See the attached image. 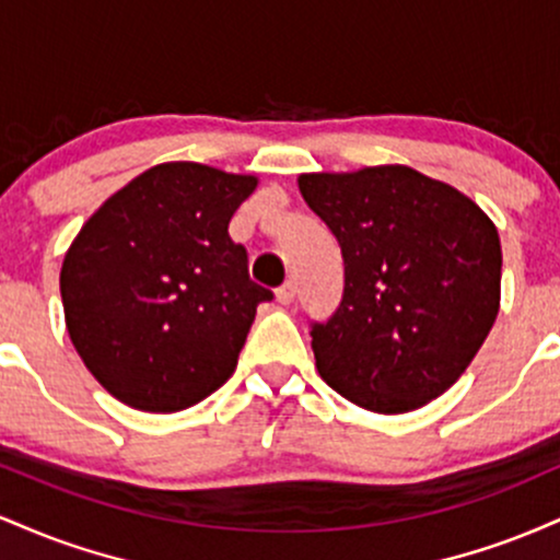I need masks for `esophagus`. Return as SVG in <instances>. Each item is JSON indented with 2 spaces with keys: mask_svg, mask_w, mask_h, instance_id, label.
Listing matches in <instances>:
<instances>
[{
  "mask_svg": "<svg viewBox=\"0 0 560 560\" xmlns=\"http://www.w3.org/2000/svg\"><path fill=\"white\" fill-rule=\"evenodd\" d=\"M294 292H298V289H294L292 281H289V284L276 289V300H279L281 305H289V302H294Z\"/></svg>",
  "mask_w": 560,
  "mask_h": 560,
  "instance_id": "34e87169",
  "label": "esophagus"
}]
</instances>
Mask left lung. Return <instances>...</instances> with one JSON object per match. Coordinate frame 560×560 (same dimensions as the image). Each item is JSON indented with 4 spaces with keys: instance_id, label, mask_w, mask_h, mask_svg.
Listing matches in <instances>:
<instances>
[{
    "instance_id": "obj_1",
    "label": "left lung",
    "mask_w": 560,
    "mask_h": 560,
    "mask_svg": "<svg viewBox=\"0 0 560 560\" xmlns=\"http://www.w3.org/2000/svg\"><path fill=\"white\" fill-rule=\"evenodd\" d=\"M342 247L345 294L313 324L324 382L374 413H408L458 382L500 311V236L455 186L408 165L302 173Z\"/></svg>"
}]
</instances>
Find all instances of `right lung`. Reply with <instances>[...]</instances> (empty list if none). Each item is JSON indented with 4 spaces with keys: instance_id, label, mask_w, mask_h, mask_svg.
Returning a JSON list of instances; mask_svg holds the SVG:
<instances>
[{
    "instance_id": "add662e5",
    "label": "right lung",
    "mask_w": 560,
    "mask_h": 560,
    "mask_svg": "<svg viewBox=\"0 0 560 560\" xmlns=\"http://www.w3.org/2000/svg\"><path fill=\"white\" fill-rule=\"evenodd\" d=\"M258 178L160 163L83 223L60 271L75 352L115 400L191 408L234 374L260 302L247 249L229 236Z\"/></svg>"
}]
</instances>
